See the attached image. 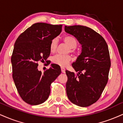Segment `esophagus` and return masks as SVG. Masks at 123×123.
Here are the masks:
<instances>
[{
  "label": "esophagus",
  "instance_id": "34e87169",
  "mask_svg": "<svg viewBox=\"0 0 123 123\" xmlns=\"http://www.w3.org/2000/svg\"><path fill=\"white\" fill-rule=\"evenodd\" d=\"M61 72H62V73H65V69L64 68L61 67Z\"/></svg>",
  "mask_w": 123,
  "mask_h": 123
}]
</instances>
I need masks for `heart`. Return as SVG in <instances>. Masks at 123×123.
<instances>
[{
	"mask_svg": "<svg viewBox=\"0 0 123 123\" xmlns=\"http://www.w3.org/2000/svg\"><path fill=\"white\" fill-rule=\"evenodd\" d=\"M62 40L63 42L65 43L69 47L68 51L70 53L76 54V47L77 45V41L76 38L71 35H65L63 37ZM58 45L57 38H54L51 40L50 43V51L51 53H54ZM72 60V57L70 55H61L57 54L53 58L52 61L54 63L60 66L65 67L69 64L70 61Z\"/></svg>",
	"mask_w": 123,
	"mask_h": 123,
	"instance_id": "obj_1",
	"label": "heart"
}]
</instances>
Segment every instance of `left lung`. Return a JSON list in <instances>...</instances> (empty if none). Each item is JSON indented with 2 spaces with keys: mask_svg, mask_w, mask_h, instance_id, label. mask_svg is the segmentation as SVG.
<instances>
[{
  "mask_svg": "<svg viewBox=\"0 0 123 123\" xmlns=\"http://www.w3.org/2000/svg\"><path fill=\"white\" fill-rule=\"evenodd\" d=\"M82 45V52L72 66L78 74L66 70L68 98L77 105L86 107L100 98L108 80L111 59L107 43L98 32L86 26L65 27Z\"/></svg>",
  "mask_w": 123,
  "mask_h": 123,
  "instance_id": "obj_1",
  "label": "left lung"
}]
</instances>
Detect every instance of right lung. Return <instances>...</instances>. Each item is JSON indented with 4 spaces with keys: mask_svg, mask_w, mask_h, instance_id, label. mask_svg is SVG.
<instances>
[{
    "mask_svg": "<svg viewBox=\"0 0 123 123\" xmlns=\"http://www.w3.org/2000/svg\"><path fill=\"white\" fill-rule=\"evenodd\" d=\"M62 27L37 23L16 40L11 59L12 78L19 94L27 104L44 103L49 96L51 84L61 73L58 65L51 64L43 73L38 70V66L39 61L47 62L50 42L61 33Z\"/></svg>",
    "mask_w": 123,
    "mask_h": 123,
    "instance_id": "1",
    "label": "right lung"
}]
</instances>
